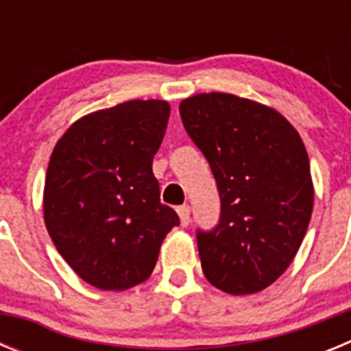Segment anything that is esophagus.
Listing matches in <instances>:
<instances>
[{"instance_id": "34e87169", "label": "esophagus", "mask_w": 351, "mask_h": 351, "mask_svg": "<svg viewBox=\"0 0 351 351\" xmlns=\"http://www.w3.org/2000/svg\"><path fill=\"white\" fill-rule=\"evenodd\" d=\"M178 214H179V218H181V225L182 226H188L190 225L191 218H190V206H179L178 207Z\"/></svg>"}]
</instances>
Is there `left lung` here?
<instances>
[{
    "label": "left lung",
    "instance_id": "left-lung-1",
    "mask_svg": "<svg viewBox=\"0 0 351 351\" xmlns=\"http://www.w3.org/2000/svg\"><path fill=\"white\" fill-rule=\"evenodd\" d=\"M219 193V219L197 228L202 271L232 295L267 288L299 251L313 213V181L302 138L274 108L226 93L179 105Z\"/></svg>",
    "mask_w": 351,
    "mask_h": 351
}]
</instances>
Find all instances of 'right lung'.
Listing matches in <instances>:
<instances>
[{"instance_id": "right-lung-1", "label": "right lung", "mask_w": 351, "mask_h": 351, "mask_svg": "<svg viewBox=\"0 0 351 351\" xmlns=\"http://www.w3.org/2000/svg\"><path fill=\"white\" fill-rule=\"evenodd\" d=\"M169 116L163 100L125 101L73 123L52 151L45 226L68 265L100 290L142 283L179 225L153 173Z\"/></svg>"}]
</instances>
